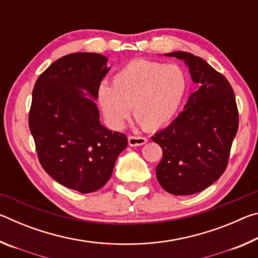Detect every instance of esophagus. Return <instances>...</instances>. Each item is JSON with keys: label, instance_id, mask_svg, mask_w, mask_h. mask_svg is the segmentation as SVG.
<instances>
[{"label": "esophagus", "instance_id": "obj_1", "mask_svg": "<svg viewBox=\"0 0 258 258\" xmlns=\"http://www.w3.org/2000/svg\"><path fill=\"white\" fill-rule=\"evenodd\" d=\"M148 140L143 137H138V135H130L128 137V145L131 147H139L147 143Z\"/></svg>", "mask_w": 258, "mask_h": 258}]
</instances>
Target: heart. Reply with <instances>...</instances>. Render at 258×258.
Listing matches in <instances>:
<instances>
[{
    "mask_svg": "<svg viewBox=\"0 0 258 258\" xmlns=\"http://www.w3.org/2000/svg\"><path fill=\"white\" fill-rule=\"evenodd\" d=\"M189 87L185 72L177 64L146 59L133 60L112 76L111 86L99 87L98 100L108 123L121 128L130 107L146 131H156L171 123L180 110Z\"/></svg>",
    "mask_w": 258,
    "mask_h": 258,
    "instance_id": "heart-1",
    "label": "heart"
}]
</instances>
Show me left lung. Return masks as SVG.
Instances as JSON below:
<instances>
[{"instance_id": "1", "label": "left lung", "mask_w": 258, "mask_h": 258, "mask_svg": "<svg viewBox=\"0 0 258 258\" xmlns=\"http://www.w3.org/2000/svg\"><path fill=\"white\" fill-rule=\"evenodd\" d=\"M165 55L184 61L199 89L172 124L151 138L163 149L156 175L165 191L189 196L205 190L224 173L239 112L229 81L204 59L182 51Z\"/></svg>"}]
</instances>
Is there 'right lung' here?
Masks as SVG:
<instances>
[{
	"label": "right lung",
	"mask_w": 258,
	"mask_h": 258,
	"mask_svg": "<svg viewBox=\"0 0 258 258\" xmlns=\"http://www.w3.org/2000/svg\"><path fill=\"white\" fill-rule=\"evenodd\" d=\"M99 53H71L37 78L28 124L38 160L61 185L81 194L94 192L110 178L127 137L100 123L94 99L109 69Z\"/></svg>",
	"instance_id": "obj_1"
}]
</instances>
